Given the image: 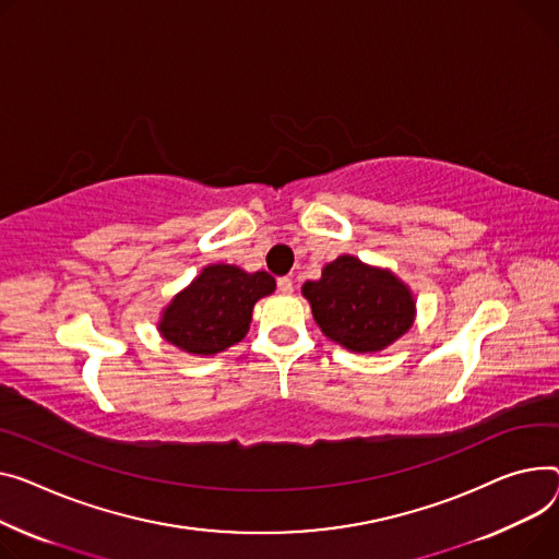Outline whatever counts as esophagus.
<instances>
[{
  "label": "esophagus",
  "mask_w": 559,
  "mask_h": 559,
  "mask_svg": "<svg viewBox=\"0 0 559 559\" xmlns=\"http://www.w3.org/2000/svg\"><path fill=\"white\" fill-rule=\"evenodd\" d=\"M276 285H278V289L283 292V294H292V278L289 276H281L278 281H276Z\"/></svg>",
  "instance_id": "obj_1"
}]
</instances>
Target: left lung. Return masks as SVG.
Wrapping results in <instances>:
<instances>
[{"label": "left lung", "instance_id": "obj_1", "mask_svg": "<svg viewBox=\"0 0 559 559\" xmlns=\"http://www.w3.org/2000/svg\"><path fill=\"white\" fill-rule=\"evenodd\" d=\"M312 317L334 344L353 353H376L412 328L414 294L393 272L370 267L355 255H340L304 285Z\"/></svg>", "mask_w": 559, "mask_h": 559}]
</instances>
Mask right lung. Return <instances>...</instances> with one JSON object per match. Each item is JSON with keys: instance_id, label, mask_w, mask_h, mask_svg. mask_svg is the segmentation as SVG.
I'll return each mask as SVG.
<instances>
[{"instance_id": "obj_1", "label": "right lung", "mask_w": 559, "mask_h": 559, "mask_svg": "<svg viewBox=\"0 0 559 559\" xmlns=\"http://www.w3.org/2000/svg\"><path fill=\"white\" fill-rule=\"evenodd\" d=\"M274 289L276 281L267 272L209 265L164 308L157 328L183 353L215 355L245 340L255 301Z\"/></svg>"}]
</instances>
